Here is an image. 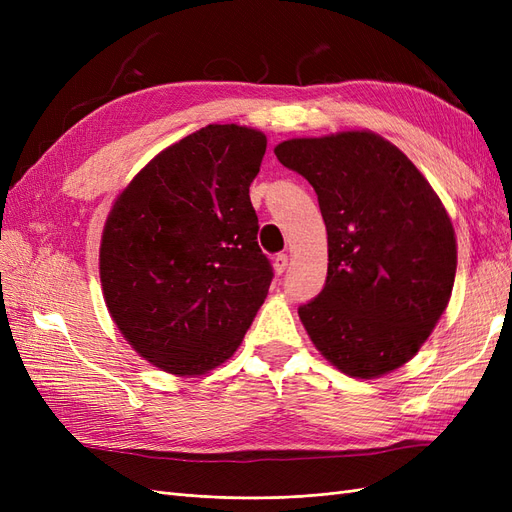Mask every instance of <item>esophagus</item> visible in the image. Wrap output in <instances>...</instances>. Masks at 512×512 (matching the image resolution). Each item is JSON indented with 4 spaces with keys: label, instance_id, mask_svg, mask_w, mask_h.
Here are the masks:
<instances>
[{
    "label": "esophagus",
    "instance_id": "esophagus-1",
    "mask_svg": "<svg viewBox=\"0 0 512 512\" xmlns=\"http://www.w3.org/2000/svg\"><path fill=\"white\" fill-rule=\"evenodd\" d=\"M273 267H275V273H277V275H282V273L288 269V256H286V254H275Z\"/></svg>",
    "mask_w": 512,
    "mask_h": 512
}]
</instances>
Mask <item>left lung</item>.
<instances>
[{"mask_svg":"<svg viewBox=\"0 0 512 512\" xmlns=\"http://www.w3.org/2000/svg\"><path fill=\"white\" fill-rule=\"evenodd\" d=\"M312 185L329 237L327 282L299 307L314 346L352 378L410 361L451 299L455 230L427 179L374 132L275 147Z\"/></svg>","mask_w":512,"mask_h":512,"instance_id":"left-lung-1","label":"left lung"}]
</instances>
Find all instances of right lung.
<instances>
[{
    "mask_svg": "<svg viewBox=\"0 0 512 512\" xmlns=\"http://www.w3.org/2000/svg\"><path fill=\"white\" fill-rule=\"evenodd\" d=\"M265 151L258 130L200 128L158 153L108 215L106 307L130 346L168 374L224 363L267 297L273 267L250 200Z\"/></svg>",
    "mask_w": 512,
    "mask_h": 512,
    "instance_id": "obj_1",
    "label": "right lung"
}]
</instances>
